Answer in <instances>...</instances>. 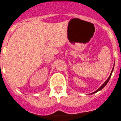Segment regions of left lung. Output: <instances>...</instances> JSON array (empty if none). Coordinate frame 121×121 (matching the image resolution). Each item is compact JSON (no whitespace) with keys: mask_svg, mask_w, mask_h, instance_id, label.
<instances>
[{"mask_svg":"<svg viewBox=\"0 0 121 121\" xmlns=\"http://www.w3.org/2000/svg\"><path fill=\"white\" fill-rule=\"evenodd\" d=\"M113 70H112V71H111V73H110V76H109V77L108 78V79L107 80H106V82H105L99 88L98 90H97V91H95V92H92V93H91V94H94V93H95V92H98L99 91H100V90H101L102 89V88H104V86H105L106 85H107V83L108 82V81H109V80H110V77H111V74H112V72H113Z\"/></svg>","mask_w":121,"mask_h":121,"instance_id":"obj_1","label":"left lung"}]
</instances>
